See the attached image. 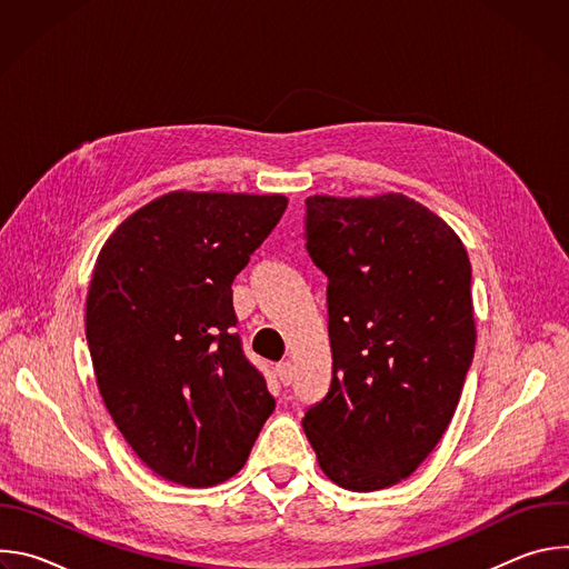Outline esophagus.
Wrapping results in <instances>:
<instances>
[{"label":"esophagus","mask_w":569,"mask_h":569,"mask_svg":"<svg viewBox=\"0 0 569 569\" xmlns=\"http://www.w3.org/2000/svg\"><path fill=\"white\" fill-rule=\"evenodd\" d=\"M277 376H279V380H281L283 385H290L292 378H295L292 365H290L288 360H286V362H279V365H277Z\"/></svg>","instance_id":"obj_1"}]
</instances>
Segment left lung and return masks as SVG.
<instances>
[{
  "label": "left lung",
  "mask_w": 569,
  "mask_h": 569,
  "mask_svg": "<svg viewBox=\"0 0 569 569\" xmlns=\"http://www.w3.org/2000/svg\"><path fill=\"white\" fill-rule=\"evenodd\" d=\"M306 250L327 274L333 380L301 421L342 489L410 477L443 437L475 353L459 236L400 193L310 196Z\"/></svg>",
  "instance_id": "left-lung-1"
}]
</instances>
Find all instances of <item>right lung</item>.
<instances>
[{"label": "right lung", "instance_id": "1", "mask_svg": "<svg viewBox=\"0 0 569 569\" xmlns=\"http://www.w3.org/2000/svg\"><path fill=\"white\" fill-rule=\"evenodd\" d=\"M283 196L176 191L103 246L86 336L106 408L137 457L169 481L236 475L274 412L236 333L231 281L281 220Z\"/></svg>", "mask_w": 569, "mask_h": 569}]
</instances>
